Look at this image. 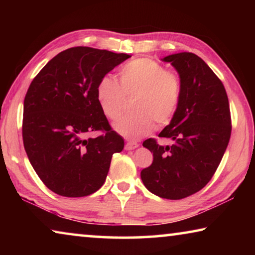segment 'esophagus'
Instances as JSON below:
<instances>
[{"mask_svg": "<svg viewBox=\"0 0 255 255\" xmlns=\"http://www.w3.org/2000/svg\"><path fill=\"white\" fill-rule=\"evenodd\" d=\"M138 146H139V145H138L137 143H132V141H129V143H127L126 145H125V149H126V150H132V149L137 148Z\"/></svg>", "mask_w": 255, "mask_h": 255, "instance_id": "34e87169", "label": "esophagus"}]
</instances>
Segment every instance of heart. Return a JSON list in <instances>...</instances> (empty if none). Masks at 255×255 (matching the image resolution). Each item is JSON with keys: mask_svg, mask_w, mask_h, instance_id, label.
<instances>
[{"mask_svg": "<svg viewBox=\"0 0 255 255\" xmlns=\"http://www.w3.org/2000/svg\"><path fill=\"white\" fill-rule=\"evenodd\" d=\"M97 101L108 119L123 112L125 97H135L132 111L114 124V129L127 139H139L153 130L155 122L163 127L171 123L181 98V82L174 73L150 58H138L119 72V83L110 76L98 82Z\"/></svg>", "mask_w": 255, "mask_h": 255, "instance_id": "1", "label": "heart"}]
</instances>
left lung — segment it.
I'll use <instances>...</instances> for the list:
<instances>
[{
    "mask_svg": "<svg viewBox=\"0 0 255 255\" xmlns=\"http://www.w3.org/2000/svg\"><path fill=\"white\" fill-rule=\"evenodd\" d=\"M162 60L171 63L181 82L179 106L158 133L173 144L144 141L154 159L140 178L154 195L178 200L201 190L217 170L231 138L230 103L222 81L197 55L183 51Z\"/></svg>",
    "mask_w": 255,
    "mask_h": 255,
    "instance_id": "obj_1",
    "label": "left lung"
}]
</instances>
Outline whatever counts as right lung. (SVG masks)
I'll list each match as a JSON object with an SVG mask.
<instances>
[{"label": "right lung", "mask_w": 255, "mask_h": 255, "mask_svg": "<svg viewBox=\"0 0 255 255\" xmlns=\"http://www.w3.org/2000/svg\"><path fill=\"white\" fill-rule=\"evenodd\" d=\"M131 57L91 47L56 55L30 84L23 103L22 137L33 170L59 196L92 195L105 183L111 157L124 149L97 101V85ZM102 130L96 138L86 137Z\"/></svg>", "instance_id": "right-lung-1"}]
</instances>
